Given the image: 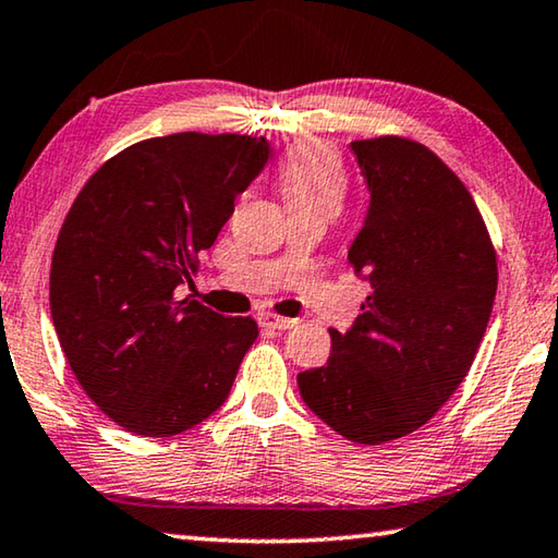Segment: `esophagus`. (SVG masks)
Returning a JSON list of instances; mask_svg holds the SVG:
<instances>
[{
	"mask_svg": "<svg viewBox=\"0 0 558 558\" xmlns=\"http://www.w3.org/2000/svg\"><path fill=\"white\" fill-rule=\"evenodd\" d=\"M258 323L263 327H272V330H290V327L298 325L293 317H282L276 313H258Z\"/></svg>",
	"mask_w": 558,
	"mask_h": 558,
	"instance_id": "1",
	"label": "esophagus"
}]
</instances>
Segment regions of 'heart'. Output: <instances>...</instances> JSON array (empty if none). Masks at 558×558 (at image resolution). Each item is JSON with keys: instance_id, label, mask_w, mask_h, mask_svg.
Segmentation results:
<instances>
[{"instance_id": "heart-1", "label": "heart", "mask_w": 558, "mask_h": 558, "mask_svg": "<svg viewBox=\"0 0 558 558\" xmlns=\"http://www.w3.org/2000/svg\"><path fill=\"white\" fill-rule=\"evenodd\" d=\"M282 198L290 214L335 216L348 196V175L330 146L305 141L290 148L278 168Z\"/></svg>"}]
</instances>
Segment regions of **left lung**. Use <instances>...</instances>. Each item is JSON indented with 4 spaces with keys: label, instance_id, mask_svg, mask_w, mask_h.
Returning <instances> with one entry per match:
<instances>
[{
    "label": "left lung",
    "instance_id": "obj_1",
    "mask_svg": "<svg viewBox=\"0 0 558 558\" xmlns=\"http://www.w3.org/2000/svg\"><path fill=\"white\" fill-rule=\"evenodd\" d=\"M350 148L369 210L348 260L373 293L298 387L338 435L383 445L427 424L464 383L497 295V253L472 193L427 146L379 136Z\"/></svg>",
    "mask_w": 558,
    "mask_h": 558
}]
</instances>
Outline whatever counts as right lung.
Wrapping results in <instances>:
<instances>
[{
    "label": "right lung",
    "mask_w": 558,
    "mask_h": 558,
    "mask_svg": "<svg viewBox=\"0 0 558 558\" xmlns=\"http://www.w3.org/2000/svg\"><path fill=\"white\" fill-rule=\"evenodd\" d=\"M268 156L263 136L146 138L109 158L69 208L51 320L78 385L123 429L173 437L228 400L258 325L181 290Z\"/></svg>",
    "instance_id": "add662e5"
}]
</instances>
